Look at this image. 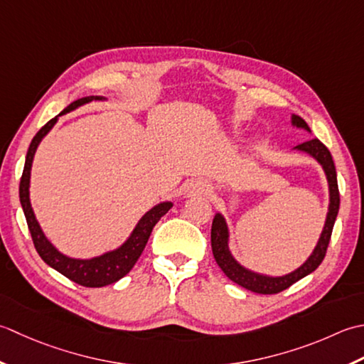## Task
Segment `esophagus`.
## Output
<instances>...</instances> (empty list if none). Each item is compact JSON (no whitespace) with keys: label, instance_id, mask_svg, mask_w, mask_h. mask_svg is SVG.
Wrapping results in <instances>:
<instances>
[{"label":"esophagus","instance_id":"1","mask_svg":"<svg viewBox=\"0 0 364 364\" xmlns=\"http://www.w3.org/2000/svg\"><path fill=\"white\" fill-rule=\"evenodd\" d=\"M209 191V185H207L205 182H201V181H196V182H190L187 185V193H207Z\"/></svg>","mask_w":364,"mask_h":364}]
</instances>
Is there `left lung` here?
I'll use <instances>...</instances> for the list:
<instances>
[{
  "instance_id": "obj_1",
  "label": "left lung",
  "mask_w": 364,
  "mask_h": 364,
  "mask_svg": "<svg viewBox=\"0 0 364 364\" xmlns=\"http://www.w3.org/2000/svg\"><path fill=\"white\" fill-rule=\"evenodd\" d=\"M291 124L294 129H300L311 133L308 124L301 119L300 116L292 114ZM292 151L303 152L314 159L318 165L322 166L325 179L328 183V210L327 217H325V223L322 228V232L318 235V240L316 243L314 250L306 257V261L295 270L286 273V275H265V273H259L248 269L243 264H240L234 257L229 242H231V232H229L228 221L223 213L217 212L212 221V232H210V242H212V253L218 267L223 270L225 275L245 289L256 294H278L284 291L289 286H292L296 281L305 278L309 273H313L325 257V251H327L333 226L338 217L339 210V190H338V179H336V168L333 163L330 151L325 147L317 138L305 141L299 146H295Z\"/></svg>"
}]
</instances>
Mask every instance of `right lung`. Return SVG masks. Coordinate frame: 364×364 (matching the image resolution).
Returning a JSON list of instances; mask_svg holds the SVG:
<instances>
[{"mask_svg":"<svg viewBox=\"0 0 364 364\" xmlns=\"http://www.w3.org/2000/svg\"><path fill=\"white\" fill-rule=\"evenodd\" d=\"M105 100L107 97H102V95H87V97H81L75 102H72L68 108H64L61 113L43 125V127L36 133L31 144H29L23 174H21V181H20V204H21V209H23L26 223L29 228V232H31L37 253H39V256L42 257V261L47 265H50L51 269H55L65 278L72 279L73 283L85 287H103V286L113 284L116 281H119L121 278L127 275V273L133 269V265L136 264L141 253H143L154 226L157 225L163 215L173 207L171 201H163V203L155 204L152 209L147 210L143 217L139 218V221L136 223V226L133 228L130 235L119 245V247L105 251V253L94 257L83 259V257L65 256L48 240V237L46 235V232H43L41 223L36 218L31 198H29V187H31V168H33V160H34L37 147H39V144L42 143V139L48 135L50 130L55 127L59 116L68 114L70 111H75L91 102H105Z\"/></svg>","mask_w":364,"mask_h":364,"instance_id":"1","label":"right lung"}]
</instances>
